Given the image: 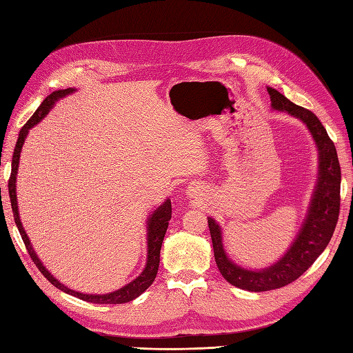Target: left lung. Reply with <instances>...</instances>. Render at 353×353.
Here are the masks:
<instances>
[{
  "label": "left lung",
  "mask_w": 353,
  "mask_h": 353,
  "mask_svg": "<svg viewBox=\"0 0 353 353\" xmlns=\"http://www.w3.org/2000/svg\"><path fill=\"white\" fill-rule=\"evenodd\" d=\"M266 91L270 94L272 110L296 117L311 132L318 153V174L301 230L281 258L265 268L249 270L234 262L223 248L221 225L208 216L219 272L230 284L248 292H268L297 280L325 250L333 237L340 210V165L334 143L330 140L325 128L311 110L296 105L271 87H266Z\"/></svg>",
  "instance_id": "obj_1"
}]
</instances>
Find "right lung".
Wrapping results in <instances>:
<instances>
[{
  "label": "right lung",
  "mask_w": 353,
  "mask_h": 353,
  "mask_svg": "<svg viewBox=\"0 0 353 353\" xmlns=\"http://www.w3.org/2000/svg\"><path fill=\"white\" fill-rule=\"evenodd\" d=\"M77 91V88H68V90H57L54 92H51L50 95H47L46 100L39 104V108L37 109V112L30 116V119L26 122V125L20 130L19 132V138L17 143L14 147L13 152V160H12V175H10L8 179V194H10V203H12V209H13V216H14V222L17 225V230L22 236L26 249L30 254L32 261L38 266V270L42 272V275L46 279L57 287L59 290L65 292L68 294H72L78 299H82L85 302L90 303H100V305H117V303H126L131 302L134 299H137L140 294H143L148 287H150L156 279L157 275V270H159V262H160V249H162V243L165 239V234L169 225L170 216H172V205H170V199H166L162 205L157 206L150 215H148L147 221H145V228H147V261L144 265L143 272L134 279L131 283L125 284L123 287L117 288L114 292L105 293V294H91V293H81V292H74L72 288H69L68 285H65L63 283H60L54 275H52L44 263L41 262V259L38 258L37 252L34 250V245H32L28 234L22 225V221H20V215H19V205H17V193H16V181H17V170H19V160H20V153H22V148L25 144L26 137L29 134V131L34 128L35 125H38L44 117L50 113V110L54 108L56 103L61 99L68 97V95L73 94Z\"/></svg>",
  "instance_id": "1"
}]
</instances>
